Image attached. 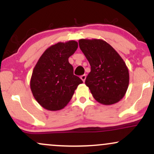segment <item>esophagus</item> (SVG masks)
Masks as SVG:
<instances>
[{
  "mask_svg": "<svg viewBox=\"0 0 154 154\" xmlns=\"http://www.w3.org/2000/svg\"><path fill=\"white\" fill-rule=\"evenodd\" d=\"M80 78H81V79H82V80L83 81V82H85V79H86V75H82L80 77Z\"/></svg>",
  "mask_w": 154,
  "mask_h": 154,
  "instance_id": "obj_1",
  "label": "esophagus"
}]
</instances>
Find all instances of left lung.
Masks as SVG:
<instances>
[{
	"mask_svg": "<svg viewBox=\"0 0 154 154\" xmlns=\"http://www.w3.org/2000/svg\"><path fill=\"white\" fill-rule=\"evenodd\" d=\"M81 51L91 65L85 79L93 98L103 105L119 102L129 85V70L124 60L109 43L100 39H81Z\"/></svg>",
	"mask_w": 154,
	"mask_h": 154,
	"instance_id": "8db88e82",
	"label": "left lung"
}]
</instances>
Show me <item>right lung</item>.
<instances>
[{
    "label": "right lung",
    "mask_w": 154,
    "mask_h": 154,
    "mask_svg": "<svg viewBox=\"0 0 154 154\" xmlns=\"http://www.w3.org/2000/svg\"><path fill=\"white\" fill-rule=\"evenodd\" d=\"M78 48L75 40L48 48L33 69L30 88L35 100L49 111L61 110L72 99L82 79L74 75L69 58Z\"/></svg>",
    "instance_id": "obj_1"
}]
</instances>
